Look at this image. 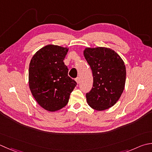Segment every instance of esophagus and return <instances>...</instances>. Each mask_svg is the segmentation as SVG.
I'll return each mask as SVG.
<instances>
[{
  "mask_svg": "<svg viewBox=\"0 0 152 152\" xmlns=\"http://www.w3.org/2000/svg\"><path fill=\"white\" fill-rule=\"evenodd\" d=\"M75 80H76V82H77V84H80V78H79V77H78V78H76Z\"/></svg>",
  "mask_w": 152,
  "mask_h": 152,
  "instance_id": "1",
  "label": "esophagus"
}]
</instances>
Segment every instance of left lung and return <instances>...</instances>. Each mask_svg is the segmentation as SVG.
I'll list each match as a JSON object with an SVG mask.
<instances>
[{"label":"left lung","mask_w":152,"mask_h":152,"mask_svg":"<svg viewBox=\"0 0 152 152\" xmlns=\"http://www.w3.org/2000/svg\"><path fill=\"white\" fill-rule=\"evenodd\" d=\"M86 60L93 74V87L86 94L92 109L104 111L113 106L123 94L126 82V67L121 56L107 47H87Z\"/></svg>","instance_id":"obj_1"}]
</instances>
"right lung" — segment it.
<instances>
[{
    "label": "right lung",
    "mask_w": 152,
    "mask_h": 152,
    "mask_svg": "<svg viewBox=\"0 0 152 152\" xmlns=\"http://www.w3.org/2000/svg\"><path fill=\"white\" fill-rule=\"evenodd\" d=\"M68 49L47 45L35 53L29 63V89L39 105L48 111L66 106L76 86L63 62Z\"/></svg>",
    "instance_id": "right-lung-1"
}]
</instances>
